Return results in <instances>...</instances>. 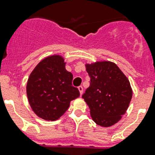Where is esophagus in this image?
Returning <instances> with one entry per match:
<instances>
[{
    "instance_id": "34e87169",
    "label": "esophagus",
    "mask_w": 155,
    "mask_h": 155,
    "mask_svg": "<svg viewBox=\"0 0 155 155\" xmlns=\"http://www.w3.org/2000/svg\"><path fill=\"white\" fill-rule=\"evenodd\" d=\"M78 89H79V91H80V95H82V94H83V91H84V88H83V87L80 86L79 87H78Z\"/></svg>"
}]
</instances>
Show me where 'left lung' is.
<instances>
[{
  "label": "left lung",
  "instance_id": "8db88e82",
  "mask_svg": "<svg viewBox=\"0 0 155 155\" xmlns=\"http://www.w3.org/2000/svg\"><path fill=\"white\" fill-rule=\"evenodd\" d=\"M90 86L82 95L90 108L93 121L108 127L121 119L132 98L130 82L114 63L99 61L86 64Z\"/></svg>",
  "mask_w": 155,
  "mask_h": 155
}]
</instances>
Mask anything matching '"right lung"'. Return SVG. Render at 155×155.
I'll list each match as a JSON object with an SVG mask.
<instances>
[{"mask_svg": "<svg viewBox=\"0 0 155 155\" xmlns=\"http://www.w3.org/2000/svg\"><path fill=\"white\" fill-rule=\"evenodd\" d=\"M64 57L48 56L31 72L26 91L31 108L41 119L55 121L64 114L71 100L80 96L72 86L73 75L65 68Z\"/></svg>", "mask_w": 155, "mask_h": 155, "instance_id": "obj_1", "label": "right lung"}]
</instances>
